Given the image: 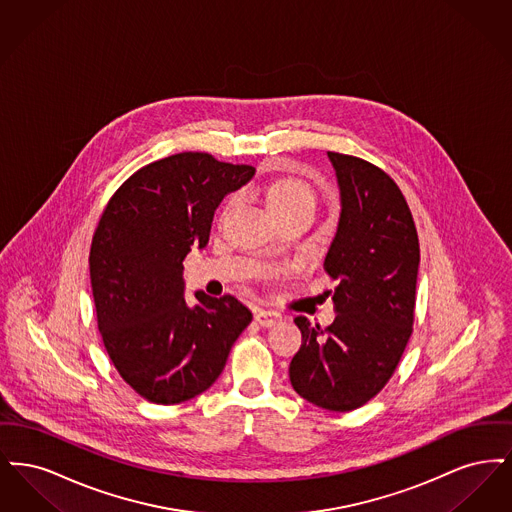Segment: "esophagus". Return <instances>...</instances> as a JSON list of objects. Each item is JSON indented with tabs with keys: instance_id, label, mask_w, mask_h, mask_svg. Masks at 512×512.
<instances>
[{
	"instance_id": "obj_1",
	"label": "esophagus",
	"mask_w": 512,
	"mask_h": 512,
	"mask_svg": "<svg viewBox=\"0 0 512 512\" xmlns=\"http://www.w3.org/2000/svg\"><path fill=\"white\" fill-rule=\"evenodd\" d=\"M255 320L259 326L263 328H272L276 324L282 322V315L278 311H272V309H257L255 313Z\"/></svg>"
}]
</instances>
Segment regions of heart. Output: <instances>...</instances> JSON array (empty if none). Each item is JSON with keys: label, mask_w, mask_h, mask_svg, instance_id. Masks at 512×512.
Wrapping results in <instances>:
<instances>
[{"label": "heart", "mask_w": 512, "mask_h": 512, "mask_svg": "<svg viewBox=\"0 0 512 512\" xmlns=\"http://www.w3.org/2000/svg\"><path fill=\"white\" fill-rule=\"evenodd\" d=\"M268 209L272 215H280V213H288L292 209L299 207H313L315 209V190L299 180V178H278L274 180L265 192Z\"/></svg>", "instance_id": "obj_1"}]
</instances>
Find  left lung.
I'll return each mask as SVG.
<instances>
[{"label":"left lung","instance_id":"1","mask_svg":"<svg viewBox=\"0 0 512 512\" xmlns=\"http://www.w3.org/2000/svg\"><path fill=\"white\" fill-rule=\"evenodd\" d=\"M341 213L324 270L338 282L328 328L305 317L290 382L309 403L347 413L382 390L413 332L420 247L397 184L365 159L328 151ZM328 295V293H326Z\"/></svg>","mask_w":512,"mask_h":512}]
</instances>
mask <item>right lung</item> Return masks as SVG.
Instances as JSON below:
<instances>
[{"label": "right lung", "mask_w": 512, "mask_h": 512, "mask_svg": "<svg viewBox=\"0 0 512 512\" xmlns=\"http://www.w3.org/2000/svg\"><path fill=\"white\" fill-rule=\"evenodd\" d=\"M255 174L209 153L184 151L134 172L99 219L90 278L103 345L122 380L157 405L188 401L215 384L251 322L234 295L190 307L184 259L209 242L224 199Z\"/></svg>", "instance_id": "right-lung-1"}]
</instances>
